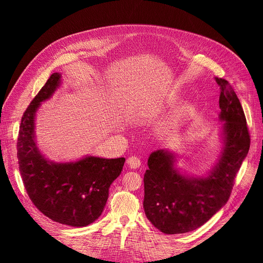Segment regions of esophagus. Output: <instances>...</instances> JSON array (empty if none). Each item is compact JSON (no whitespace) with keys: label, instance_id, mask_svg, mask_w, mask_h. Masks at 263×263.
<instances>
[{"label":"esophagus","instance_id":"1","mask_svg":"<svg viewBox=\"0 0 263 263\" xmlns=\"http://www.w3.org/2000/svg\"><path fill=\"white\" fill-rule=\"evenodd\" d=\"M127 164H128L130 169H137L140 166L141 162H140L139 158H137L136 156H132V157L127 159Z\"/></svg>","mask_w":263,"mask_h":263}]
</instances>
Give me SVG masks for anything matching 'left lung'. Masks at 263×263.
Listing matches in <instances>:
<instances>
[{
  "mask_svg": "<svg viewBox=\"0 0 263 263\" xmlns=\"http://www.w3.org/2000/svg\"><path fill=\"white\" fill-rule=\"evenodd\" d=\"M220 86L219 119L224 147L208 177H189L174 168L176 156L157 150L148 159L144 177L147 218L166 235L184 234L201 227L224 206L238 170L249 151L250 135L239 99L225 79Z\"/></svg>",
  "mask_w": 263,
  "mask_h": 263,
  "instance_id": "1",
  "label": "left lung"
}]
</instances>
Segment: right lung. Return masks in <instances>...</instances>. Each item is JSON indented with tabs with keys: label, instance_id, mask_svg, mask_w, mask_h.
<instances>
[{
	"label": "right lung",
	"instance_id": "1",
	"mask_svg": "<svg viewBox=\"0 0 263 263\" xmlns=\"http://www.w3.org/2000/svg\"><path fill=\"white\" fill-rule=\"evenodd\" d=\"M52 73L23 114L17 138L22 180L30 201L45 216L73 227L97 220L104 210L108 189L121 174L125 158L85 157L76 162H50L35 142V114L60 84Z\"/></svg>",
	"mask_w": 263,
	"mask_h": 263
}]
</instances>
